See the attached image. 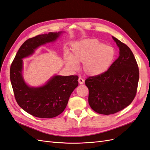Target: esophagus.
<instances>
[{
    "label": "esophagus",
    "mask_w": 150,
    "mask_h": 150,
    "mask_svg": "<svg viewBox=\"0 0 150 150\" xmlns=\"http://www.w3.org/2000/svg\"><path fill=\"white\" fill-rule=\"evenodd\" d=\"M78 82H79V83L80 84H83L84 83V81L83 79H82L81 78H79V79H78Z\"/></svg>",
    "instance_id": "1"
}]
</instances>
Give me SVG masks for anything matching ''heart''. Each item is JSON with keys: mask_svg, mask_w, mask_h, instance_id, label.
Listing matches in <instances>:
<instances>
[{"mask_svg": "<svg viewBox=\"0 0 150 150\" xmlns=\"http://www.w3.org/2000/svg\"><path fill=\"white\" fill-rule=\"evenodd\" d=\"M116 52L111 46H106L95 39H88L75 43L72 47L71 56L66 57L68 66L76 69L78 64H83L85 73L98 76L104 73L111 66Z\"/></svg>", "mask_w": 150, "mask_h": 150, "instance_id": "b5f03b06", "label": "heart"}]
</instances>
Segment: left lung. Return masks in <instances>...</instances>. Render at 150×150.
<instances>
[{
    "instance_id": "1",
    "label": "left lung",
    "mask_w": 150,
    "mask_h": 150,
    "mask_svg": "<svg viewBox=\"0 0 150 150\" xmlns=\"http://www.w3.org/2000/svg\"><path fill=\"white\" fill-rule=\"evenodd\" d=\"M120 48V56L104 73L85 81L89 89L88 102L99 114L111 115L129 106L137 92L139 69L128 46L112 37Z\"/></svg>"
}]
</instances>
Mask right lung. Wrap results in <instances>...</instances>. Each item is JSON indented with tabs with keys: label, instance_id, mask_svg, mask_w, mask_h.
<instances>
[{
	"label": "right lung",
	"instance_id": "1",
	"mask_svg": "<svg viewBox=\"0 0 150 150\" xmlns=\"http://www.w3.org/2000/svg\"><path fill=\"white\" fill-rule=\"evenodd\" d=\"M61 33H49L26 40L11 66L10 79L17 104L29 114L40 118H52L64 111L71 93L78 86V76L56 75L42 86L29 87L22 74V59L32 55L41 45L55 41Z\"/></svg>",
	"mask_w": 150,
	"mask_h": 150
}]
</instances>
